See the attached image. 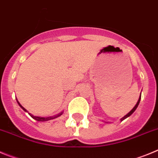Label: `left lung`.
Returning a JSON list of instances; mask_svg holds the SVG:
<instances>
[{
	"mask_svg": "<svg viewBox=\"0 0 158 158\" xmlns=\"http://www.w3.org/2000/svg\"><path fill=\"white\" fill-rule=\"evenodd\" d=\"M140 100H141V94H140V96H139V100H138V102H137V103H136V105L135 106V107L133 108V109H131V110L130 111V112H129L128 113H127V115H125L124 116H123V117H122L121 119H120V120H125V119H126V118H127V117H129V116H131V115L132 114V113H134L135 111V109H137V107H138V106H139V102H140ZM106 123H108V122H106Z\"/></svg>",
	"mask_w": 158,
	"mask_h": 158,
	"instance_id": "8db88e82",
	"label": "left lung"
}]
</instances>
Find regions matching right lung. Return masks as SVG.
I'll return each instance as SVG.
<instances>
[{
    "instance_id": "right-lung-1",
    "label": "right lung",
    "mask_w": 158,
    "mask_h": 158,
    "mask_svg": "<svg viewBox=\"0 0 158 158\" xmlns=\"http://www.w3.org/2000/svg\"><path fill=\"white\" fill-rule=\"evenodd\" d=\"M16 101H17V99H16ZM17 103L19 104V106H20V108H21V109H23V110L25 111V112H27V110L26 109H24V108L22 106H21L20 103H19V102H18V101H17ZM63 113H64V112H61V113H58V114L55 115V116H48V117H42V116H34V115H32V114H31V113H29V115H30V116H31V117L33 118V119H35V120H37V121L43 122V121H47V120H52V119H55V118H57L58 116H61V115L63 114Z\"/></svg>"
}]
</instances>
